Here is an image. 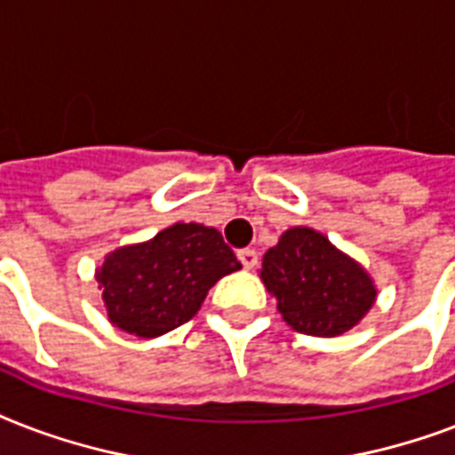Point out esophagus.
Wrapping results in <instances>:
<instances>
[{
  "instance_id": "obj_1",
  "label": "esophagus",
  "mask_w": 455,
  "mask_h": 455,
  "mask_svg": "<svg viewBox=\"0 0 455 455\" xmlns=\"http://www.w3.org/2000/svg\"><path fill=\"white\" fill-rule=\"evenodd\" d=\"M238 259H241V264L245 267V269H255L257 262H259V257H257L255 250H250V248L238 250Z\"/></svg>"
}]
</instances>
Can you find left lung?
<instances>
[{
  "label": "left lung",
  "instance_id": "left-lung-1",
  "mask_svg": "<svg viewBox=\"0 0 455 455\" xmlns=\"http://www.w3.org/2000/svg\"><path fill=\"white\" fill-rule=\"evenodd\" d=\"M285 323L304 335L335 338L359 323L375 302L373 281L314 228H291L267 250L259 271Z\"/></svg>",
  "mask_w": 455,
  "mask_h": 455
}]
</instances>
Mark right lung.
I'll use <instances>...</instances> for the list:
<instances>
[{"label":"right lung","instance_id":"1","mask_svg":"<svg viewBox=\"0 0 455 455\" xmlns=\"http://www.w3.org/2000/svg\"><path fill=\"white\" fill-rule=\"evenodd\" d=\"M241 269L217 228L174 224L144 245L120 248L96 274L108 318L139 338H156L196 316L207 291Z\"/></svg>","mask_w":455,"mask_h":455}]
</instances>
